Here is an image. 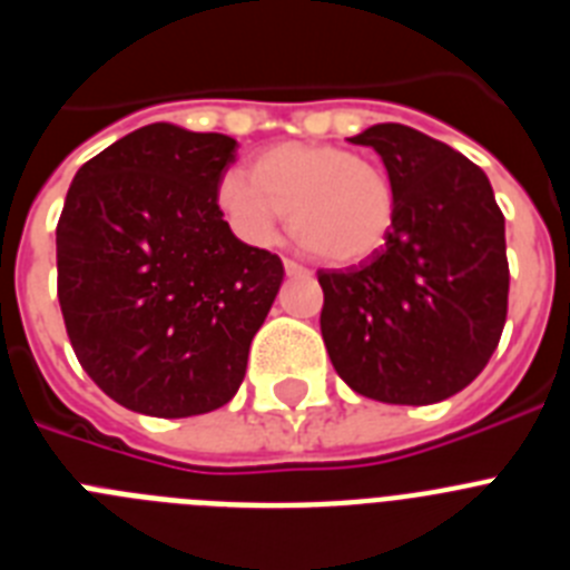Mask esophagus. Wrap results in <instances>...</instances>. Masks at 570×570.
<instances>
[{
  "label": "esophagus",
  "instance_id": "esophagus-1",
  "mask_svg": "<svg viewBox=\"0 0 570 570\" xmlns=\"http://www.w3.org/2000/svg\"><path fill=\"white\" fill-rule=\"evenodd\" d=\"M285 274L288 276H311V271L305 265H299L296 259H285Z\"/></svg>",
  "mask_w": 570,
  "mask_h": 570
}]
</instances>
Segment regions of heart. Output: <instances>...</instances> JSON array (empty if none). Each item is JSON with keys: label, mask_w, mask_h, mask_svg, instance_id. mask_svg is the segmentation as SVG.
I'll list each match as a JSON object with an SVG mask.
<instances>
[{"label": "heart", "mask_w": 570, "mask_h": 570, "mask_svg": "<svg viewBox=\"0 0 570 570\" xmlns=\"http://www.w3.org/2000/svg\"><path fill=\"white\" fill-rule=\"evenodd\" d=\"M216 203L250 245L274 239L288 208L299 245L336 265L376 254L396 214L394 185L376 159L316 142L274 145L256 156L250 176L230 170L219 179Z\"/></svg>", "instance_id": "b5f03b06"}]
</instances>
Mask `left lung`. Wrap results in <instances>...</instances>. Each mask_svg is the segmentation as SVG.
<instances>
[{"mask_svg": "<svg viewBox=\"0 0 570 570\" xmlns=\"http://www.w3.org/2000/svg\"><path fill=\"white\" fill-rule=\"evenodd\" d=\"M382 156L396 214L360 268L316 271L336 374L367 400L431 405L488 365L508 316L505 216L460 150L385 122L351 139Z\"/></svg>", "mask_w": 570, "mask_h": 570, "instance_id": "obj_1", "label": "left lung"}]
</instances>
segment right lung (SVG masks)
Returning a JSON list of instances; mask_svg holds the SVG:
<instances>
[{
  "mask_svg": "<svg viewBox=\"0 0 570 570\" xmlns=\"http://www.w3.org/2000/svg\"><path fill=\"white\" fill-rule=\"evenodd\" d=\"M236 139L145 125L79 168L57 296L85 374L136 414L183 420L239 391L282 259L230 234L216 188Z\"/></svg>",
  "mask_w": 570,
  "mask_h": 570,
  "instance_id": "add662e5",
  "label": "right lung"
}]
</instances>
